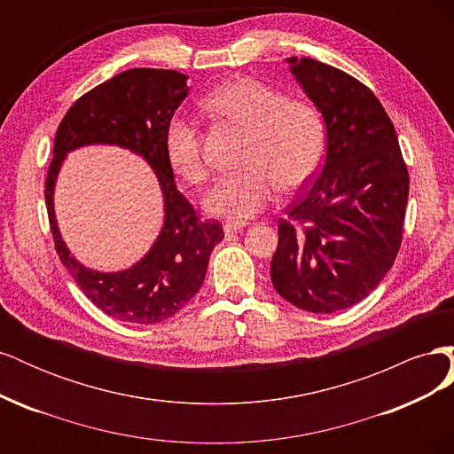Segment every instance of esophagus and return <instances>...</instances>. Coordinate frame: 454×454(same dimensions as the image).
I'll use <instances>...</instances> for the list:
<instances>
[{
	"label": "esophagus",
	"mask_w": 454,
	"mask_h": 454,
	"mask_svg": "<svg viewBox=\"0 0 454 454\" xmlns=\"http://www.w3.org/2000/svg\"><path fill=\"white\" fill-rule=\"evenodd\" d=\"M242 229H244V223H225L223 225L225 235H235V232H239Z\"/></svg>",
	"instance_id": "esophagus-1"
}]
</instances>
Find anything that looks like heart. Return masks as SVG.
I'll return each mask as SVG.
<instances>
[{
	"label": "heart",
	"instance_id": "obj_1",
	"mask_svg": "<svg viewBox=\"0 0 454 454\" xmlns=\"http://www.w3.org/2000/svg\"><path fill=\"white\" fill-rule=\"evenodd\" d=\"M215 117L248 132L244 170L225 176L204 199L208 214L244 223L277 199L280 185L299 189L318 172L325 153V122L309 102L286 96L254 77H232L202 98ZM164 153L176 176L202 184L208 176L195 122L172 117L164 132Z\"/></svg>",
	"mask_w": 454,
	"mask_h": 454
}]
</instances>
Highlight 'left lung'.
<instances>
[{
    "mask_svg": "<svg viewBox=\"0 0 454 454\" xmlns=\"http://www.w3.org/2000/svg\"><path fill=\"white\" fill-rule=\"evenodd\" d=\"M325 122V162L278 225L274 290L318 314L360 303L400 252L409 174L395 129L358 79L314 59H286Z\"/></svg>",
    "mask_w": 454,
    "mask_h": 454,
    "instance_id": "8db88e82",
    "label": "left lung"
}]
</instances>
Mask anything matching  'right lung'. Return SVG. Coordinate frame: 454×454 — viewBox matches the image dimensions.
I'll use <instances>...</instances> for the list:
<instances>
[{
	"instance_id": "add662e5",
	"label": "right lung",
	"mask_w": 454,
	"mask_h": 454,
	"mask_svg": "<svg viewBox=\"0 0 454 454\" xmlns=\"http://www.w3.org/2000/svg\"><path fill=\"white\" fill-rule=\"evenodd\" d=\"M189 92L187 75L174 70L134 67L94 87L67 109L54 136L45 202L54 248L62 265L92 303L115 320L151 325L170 318L195 297L223 227L200 222L177 191L164 153V132ZM87 145H117L142 156L156 172L165 219L160 237L129 270L102 273L71 255L53 214V187L65 155Z\"/></svg>"
}]
</instances>
